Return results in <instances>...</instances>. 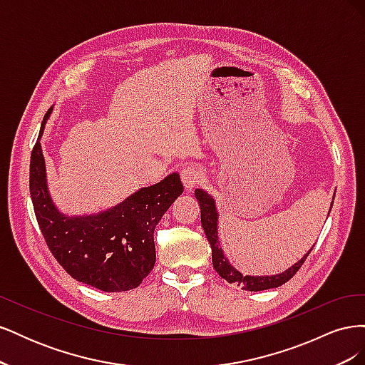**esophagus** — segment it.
<instances>
[{
    "label": "esophagus",
    "instance_id": "1",
    "mask_svg": "<svg viewBox=\"0 0 365 365\" xmlns=\"http://www.w3.org/2000/svg\"><path fill=\"white\" fill-rule=\"evenodd\" d=\"M201 178H202V172L195 164H187L181 170V180H182L187 190H192L193 187L200 182Z\"/></svg>",
    "mask_w": 365,
    "mask_h": 365
}]
</instances>
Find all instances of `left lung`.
Returning a JSON list of instances; mask_svg holds the SVG:
<instances>
[{
    "label": "left lung",
    "instance_id": "obj_1",
    "mask_svg": "<svg viewBox=\"0 0 365 365\" xmlns=\"http://www.w3.org/2000/svg\"><path fill=\"white\" fill-rule=\"evenodd\" d=\"M195 196L197 202H200L201 207V224L204 228V233L207 236V240L210 242V247H212V262H213V268L216 272L227 280L228 283H235L240 286L242 289L245 291H264V289H272V288H279L283 283L291 280L294 277V274L302 268V264L304 263L306 257L309 256V252L312 251V248L309 250L304 256L295 262L291 268L280 274H274V275H245L240 271H237L233 264L230 263L227 259L224 250L220 248V240H219V233H217V224H219V213L216 208V201L212 195H208L202 189H196ZM335 200V197H334ZM332 204H330V208H332ZM329 208V213H330Z\"/></svg>",
    "mask_w": 365,
    "mask_h": 365
}]
</instances>
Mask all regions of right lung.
Masks as SVG:
<instances>
[{"label": "right lung", "instance_id": "add662e5", "mask_svg": "<svg viewBox=\"0 0 365 365\" xmlns=\"http://www.w3.org/2000/svg\"><path fill=\"white\" fill-rule=\"evenodd\" d=\"M50 114L51 108L30 158V195L43 239L61 267L77 282L105 292L134 289L155 264L153 230L184 190L180 175L170 173L103 212L63 215L50 195L41 146Z\"/></svg>", "mask_w": 365, "mask_h": 365}]
</instances>
